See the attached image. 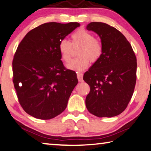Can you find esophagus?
Here are the masks:
<instances>
[{"label": "esophagus", "mask_w": 151, "mask_h": 151, "mask_svg": "<svg viewBox=\"0 0 151 151\" xmlns=\"http://www.w3.org/2000/svg\"><path fill=\"white\" fill-rule=\"evenodd\" d=\"M77 78L79 82H83V74L81 73H77Z\"/></svg>", "instance_id": "obj_1"}]
</instances>
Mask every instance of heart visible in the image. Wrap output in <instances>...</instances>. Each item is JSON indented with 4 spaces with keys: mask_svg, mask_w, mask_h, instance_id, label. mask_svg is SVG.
I'll return each mask as SVG.
<instances>
[{
    "mask_svg": "<svg viewBox=\"0 0 151 151\" xmlns=\"http://www.w3.org/2000/svg\"><path fill=\"white\" fill-rule=\"evenodd\" d=\"M73 48L78 50V58H75L67 64V68L75 71H82L87 68L90 62L95 63L103 54V45L94 35L88 31L80 29L71 35V43L66 40L59 42L58 49L62 60L65 63L70 61Z\"/></svg>",
    "mask_w": 151,
    "mask_h": 151,
    "instance_id": "1",
    "label": "heart"
}]
</instances>
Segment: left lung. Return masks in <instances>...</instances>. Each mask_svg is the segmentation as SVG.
Here are the masks:
<instances>
[{
    "instance_id": "1",
    "label": "left lung",
    "mask_w": 151,
    "mask_h": 151,
    "mask_svg": "<svg viewBox=\"0 0 151 151\" xmlns=\"http://www.w3.org/2000/svg\"><path fill=\"white\" fill-rule=\"evenodd\" d=\"M87 29L101 38L103 54L83 76L90 87L86 107L99 118L118 116L126 109L132 97L136 57L130 42L117 29L101 22L90 23Z\"/></svg>"
}]
</instances>
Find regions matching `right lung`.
I'll use <instances>...</instances> for the list:
<instances>
[{"mask_svg": "<svg viewBox=\"0 0 151 151\" xmlns=\"http://www.w3.org/2000/svg\"><path fill=\"white\" fill-rule=\"evenodd\" d=\"M76 22L45 23L29 31L19 44L13 60V82L26 113L50 119L64 111L78 79L64 67L58 46L79 27Z\"/></svg>", "mask_w": 151, "mask_h": 151, "instance_id": "obj_1", "label": "right lung"}]
</instances>
